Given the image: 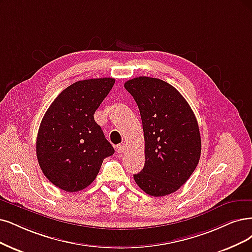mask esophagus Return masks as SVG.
Segmentation results:
<instances>
[{"mask_svg":"<svg viewBox=\"0 0 252 252\" xmlns=\"http://www.w3.org/2000/svg\"><path fill=\"white\" fill-rule=\"evenodd\" d=\"M125 151H126V144L121 143V144H118V145L116 146V152H117L118 154H123Z\"/></svg>","mask_w":252,"mask_h":252,"instance_id":"obj_1","label":"esophagus"}]
</instances>
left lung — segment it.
Masks as SVG:
<instances>
[{
  "mask_svg": "<svg viewBox=\"0 0 252 252\" xmlns=\"http://www.w3.org/2000/svg\"><path fill=\"white\" fill-rule=\"evenodd\" d=\"M142 119L145 163L134 174L136 184L152 196L179 190L196 168L201 139L196 117L181 93L167 82L138 77L125 83Z\"/></svg>",
  "mask_w": 252,
  "mask_h": 252,
  "instance_id": "left-lung-1",
  "label": "left lung"
}]
</instances>
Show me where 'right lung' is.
<instances>
[{
  "label": "right lung",
  "instance_id": "add662e5",
  "mask_svg": "<svg viewBox=\"0 0 252 252\" xmlns=\"http://www.w3.org/2000/svg\"><path fill=\"white\" fill-rule=\"evenodd\" d=\"M114 83L112 78L78 81L45 112L36 155L45 178L56 187L66 192L85 189L95 180L105 158L114 154L93 116Z\"/></svg>",
  "mask_w": 252,
  "mask_h": 252
}]
</instances>
